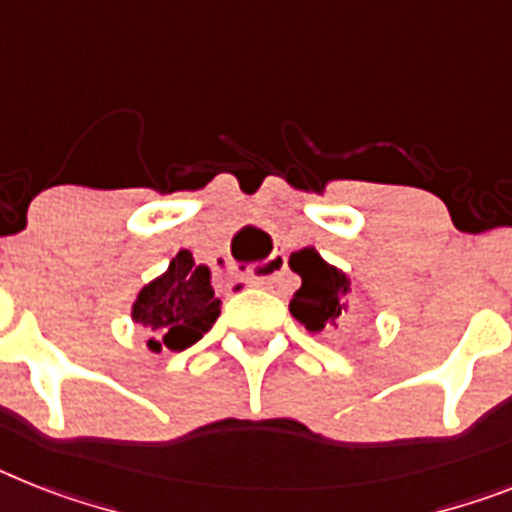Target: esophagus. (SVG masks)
I'll use <instances>...</instances> for the list:
<instances>
[{
	"mask_svg": "<svg viewBox=\"0 0 512 512\" xmlns=\"http://www.w3.org/2000/svg\"><path fill=\"white\" fill-rule=\"evenodd\" d=\"M282 272H285V256L272 253L264 264L256 266V272L251 274V280L248 282H251V285H272V282L280 280Z\"/></svg>",
	"mask_w": 512,
	"mask_h": 512,
	"instance_id": "esophagus-1",
	"label": "esophagus"
}]
</instances>
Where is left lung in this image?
<instances>
[{
  "label": "left lung",
  "instance_id": "obj_1",
  "mask_svg": "<svg viewBox=\"0 0 512 512\" xmlns=\"http://www.w3.org/2000/svg\"><path fill=\"white\" fill-rule=\"evenodd\" d=\"M290 269L301 274V287L295 290L290 301V314L308 329V332H322V329L337 327V319L345 311V298L350 293V280L345 272L316 253V248H301L290 256Z\"/></svg>",
  "mask_w": 512,
  "mask_h": 512
}]
</instances>
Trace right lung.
<instances>
[{
  "mask_svg": "<svg viewBox=\"0 0 512 512\" xmlns=\"http://www.w3.org/2000/svg\"><path fill=\"white\" fill-rule=\"evenodd\" d=\"M222 301L214 298L209 266L180 251L167 272L143 287L133 303V322L149 329L151 353L185 350L217 322Z\"/></svg>",
  "mask_w": 512,
  "mask_h": 512,
  "instance_id": "add662e5",
  "label": "right lung"
}]
</instances>
